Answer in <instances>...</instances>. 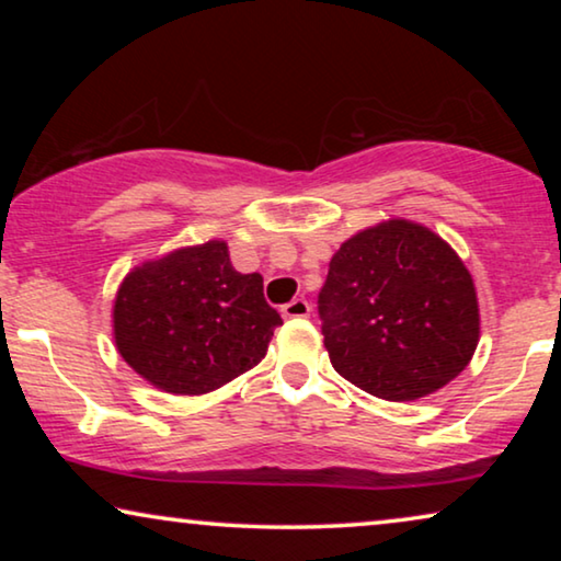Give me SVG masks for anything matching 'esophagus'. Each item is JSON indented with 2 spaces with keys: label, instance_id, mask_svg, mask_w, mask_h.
I'll use <instances>...</instances> for the list:
<instances>
[{
  "label": "esophagus",
  "instance_id": "obj_1",
  "mask_svg": "<svg viewBox=\"0 0 561 561\" xmlns=\"http://www.w3.org/2000/svg\"><path fill=\"white\" fill-rule=\"evenodd\" d=\"M280 313L286 319H306L311 313V306H309V301H306V298H294V301L283 306Z\"/></svg>",
  "mask_w": 561,
  "mask_h": 561
}]
</instances>
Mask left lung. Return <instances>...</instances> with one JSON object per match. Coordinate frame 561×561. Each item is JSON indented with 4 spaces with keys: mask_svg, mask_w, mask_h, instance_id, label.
<instances>
[{
    "mask_svg": "<svg viewBox=\"0 0 561 561\" xmlns=\"http://www.w3.org/2000/svg\"><path fill=\"white\" fill-rule=\"evenodd\" d=\"M332 367L386 401H416L470 365L478 290L462 257L411 219H386L340 244L319 294Z\"/></svg>",
    "mask_w": 561,
    "mask_h": 561,
    "instance_id": "obj_1",
    "label": "left lung"
}]
</instances>
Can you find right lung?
I'll return each mask as SVG.
<instances>
[{
    "mask_svg": "<svg viewBox=\"0 0 561 561\" xmlns=\"http://www.w3.org/2000/svg\"><path fill=\"white\" fill-rule=\"evenodd\" d=\"M278 324L263 275L237 273L225 240L145 260L119 283L112 309L122 359L173 396L211 393L252 370Z\"/></svg>",
    "mask_w": 561,
    "mask_h": 561,
    "instance_id": "add662e5",
    "label": "right lung"
}]
</instances>
